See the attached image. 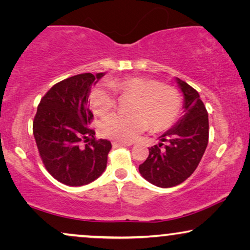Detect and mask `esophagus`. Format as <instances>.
Wrapping results in <instances>:
<instances>
[{"label":"esophagus","instance_id":"obj_1","mask_svg":"<svg viewBox=\"0 0 250 250\" xmlns=\"http://www.w3.org/2000/svg\"><path fill=\"white\" fill-rule=\"evenodd\" d=\"M112 146H132V143L122 142V141H114V142H112Z\"/></svg>","mask_w":250,"mask_h":250}]
</instances>
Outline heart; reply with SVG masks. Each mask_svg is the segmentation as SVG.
<instances>
[{"mask_svg": "<svg viewBox=\"0 0 250 250\" xmlns=\"http://www.w3.org/2000/svg\"><path fill=\"white\" fill-rule=\"evenodd\" d=\"M134 97L129 115L112 114L102 119L100 131L105 138L131 142L150 128L155 132L169 128L179 118L182 100L177 90L158 81L145 77L112 80L109 85H97L90 93V104L98 115H104L116 107L114 93Z\"/></svg>", "mask_w": 250, "mask_h": 250, "instance_id": "1", "label": "heart"}]
</instances>
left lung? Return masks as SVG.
I'll list each match as a JSON object with an SVG mask.
<instances>
[{"label":"left lung","mask_w":250,"mask_h":250,"mask_svg":"<svg viewBox=\"0 0 250 250\" xmlns=\"http://www.w3.org/2000/svg\"><path fill=\"white\" fill-rule=\"evenodd\" d=\"M184 97V115L160 136L158 146L149 148V156L139 172L153 186L172 188L190 177L208 145V114L198 92L176 77ZM163 142L167 145L161 149Z\"/></svg>","instance_id":"8db88e82"}]
</instances>
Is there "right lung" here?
Listing matches in <instances>:
<instances>
[{"mask_svg": "<svg viewBox=\"0 0 250 250\" xmlns=\"http://www.w3.org/2000/svg\"><path fill=\"white\" fill-rule=\"evenodd\" d=\"M104 73H85L53 85L41 100L33 133L42 162L51 175L69 187L97 180L107 167L111 143L95 140L87 104L92 84Z\"/></svg>", "mask_w": 250, "mask_h": 250, "instance_id": "add662e5", "label": "right lung"}]
</instances>
